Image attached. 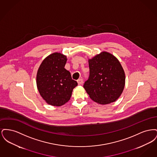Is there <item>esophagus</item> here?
<instances>
[{
	"mask_svg": "<svg viewBox=\"0 0 157 157\" xmlns=\"http://www.w3.org/2000/svg\"><path fill=\"white\" fill-rule=\"evenodd\" d=\"M77 82L78 83V85H81L83 83V79H79L77 80Z\"/></svg>",
	"mask_w": 157,
	"mask_h": 157,
	"instance_id": "1",
	"label": "esophagus"
}]
</instances>
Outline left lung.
<instances>
[{
	"mask_svg": "<svg viewBox=\"0 0 157 157\" xmlns=\"http://www.w3.org/2000/svg\"><path fill=\"white\" fill-rule=\"evenodd\" d=\"M90 76L83 88L95 102L108 104L123 92L125 75L120 61L110 53L102 52L88 60Z\"/></svg>",
	"mask_w": 157,
	"mask_h": 157,
	"instance_id": "8db88e82",
	"label": "left lung"
}]
</instances>
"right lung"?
<instances>
[{"label":"right lung","instance_id":"1","mask_svg":"<svg viewBox=\"0 0 157 157\" xmlns=\"http://www.w3.org/2000/svg\"><path fill=\"white\" fill-rule=\"evenodd\" d=\"M67 56L60 53L49 55L37 70L36 84L41 97L47 104L59 106L68 102L78 85L65 68Z\"/></svg>","mask_w":157,"mask_h":157}]
</instances>
